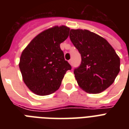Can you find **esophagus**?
<instances>
[{"mask_svg": "<svg viewBox=\"0 0 129 129\" xmlns=\"http://www.w3.org/2000/svg\"><path fill=\"white\" fill-rule=\"evenodd\" d=\"M68 62H69V63H70V65L72 64V59H70V60H69Z\"/></svg>", "mask_w": 129, "mask_h": 129, "instance_id": "1", "label": "esophagus"}]
</instances>
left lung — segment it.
I'll return each mask as SVG.
<instances>
[{
    "label": "left lung",
    "mask_w": 129,
    "mask_h": 129,
    "mask_svg": "<svg viewBox=\"0 0 129 129\" xmlns=\"http://www.w3.org/2000/svg\"><path fill=\"white\" fill-rule=\"evenodd\" d=\"M70 38L82 57L74 72L79 87L90 94L103 92L120 72V57L106 39L89 30L71 29Z\"/></svg>",
    "instance_id": "1"
}]
</instances>
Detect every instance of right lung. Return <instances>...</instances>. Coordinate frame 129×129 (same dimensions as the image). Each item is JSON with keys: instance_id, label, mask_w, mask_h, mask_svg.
<instances>
[{"instance_id": "right-lung-1", "label": "right lung", "mask_w": 129, "mask_h": 129, "mask_svg": "<svg viewBox=\"0 0 129 129\" xmlns=\"http://www.w3.org/2000/svg\"><path fill=\"white\" fill-rule=\"evenodd\" d=\"M70 29L54 26L35 36L22 51L19 66L27 88L39 96L58 90L71 66L65 60L60 43L68 37Z\"/></svg>"}]
</instances>
